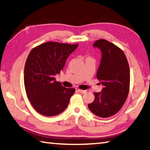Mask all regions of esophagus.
<instances>
[{
    "label": "esophagus",
    "instance_id": "1",
    "mask_svg": "<svg viewBox=\"0 0 150 150\" xmlns=\"http://www.w3.org/2000/svg\"><path fill=\"white\" fill-rule=\"evenodd\" d=\"M77 91H78V92H79L80 93H81V94L85 93L86 92H87V91H84V90H81V89H78V90H77Z\"/></svg>",
    "mask_w": 150,
    "mask_h": 150
}]
</instances>
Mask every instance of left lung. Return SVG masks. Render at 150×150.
<instances>
[{
    "instance_id": "1",
    "label": "left lung",
    "mask_w": 150,
    "mask_h": 150,
    "mask_svg": "<svg viewBox=\"0 0 150 150\" xmlns=\"http://www.w3.org/2000/svg\"><path fill=\"white\" fill-rule=\"evenodd\" d=\"M93 45L102 54L96 77L103 88L94 93L95 100L88 107L94 115L107 118L117 113L125 103L130 88V68L122 50L112 43L101 39Z\"/></svg>"
}]
</instances>
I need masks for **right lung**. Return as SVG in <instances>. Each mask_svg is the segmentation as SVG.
Instances as JSON below:
<instances>
[{"label":"right lung","mask_w":150,"mask_h":150,"mask_svg":"<svg viewBox=\"0 0 150 150\" xmlns=\"http://www.w3.org/2000/svg\"><path fill=\"white\" fill-rule=\"evenodd\" d=\"M77 44L50 42L32 49L24 67L26 95L35 110L45 116L59 115L65 110L75 89L65 88L55 75L64 67Z\"/></svg>","instance_id":"1"}]
</instances>
